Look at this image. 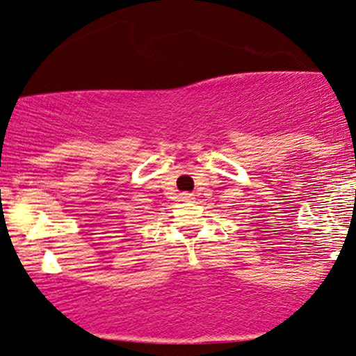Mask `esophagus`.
Returning <instances> with one entry per match:
<instances>
[{"instance_id":"obj_1","label":"esophagus","mask_w":356,"mask_h":356,"mask_svg":"<svg viewBox=\"0 0 356 356\" xmlns=\"http://www.w3.org/2000/svg\"><path fill=\"white\" fill-rule=\"evenodd\" d=\"M181 198H182V200H184V202H192V200H193V198H195V197H193V193L184 192V193H182V195H181Z\"/></svg>"}]
</instances>
